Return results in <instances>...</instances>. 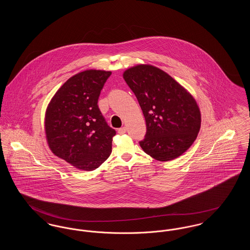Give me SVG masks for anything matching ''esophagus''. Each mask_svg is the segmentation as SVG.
<instances>
[{
    "instance_id": "34e87169",
    "label": "esophagus",
    "mask_w": 250,
    "mask_h": 250,
    "mask_svg": "<svg viewBox=\"0 0 250 250\" xmlns=\"http://www.w3.org/2000/svg\"><path fill=\"white\" fill-rule=\"evenodd\" d=\"M126 132V128L125 127V126H123V127H121L118 129V133H119L120 135H123V134H125Z\"/></svg>"
}]
</instances>
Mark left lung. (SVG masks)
Here are the masks:
<instances>
[{"label":"left lung","mask_w":250,"mask_h":250,"mask_svg":"<svg viewBox=\"0 0 250 250\" xmlns=\"http://www.w3.org/2000/svg\"><path fill=\"white\" fill-rule=\"evenodd\" d=\"M146 122L140 145L147 155L168 161L184 154L201 128V112L195 99L166 72L140 64L124 73Z\"/></svg>","instance_id":"1"}]
</instances>
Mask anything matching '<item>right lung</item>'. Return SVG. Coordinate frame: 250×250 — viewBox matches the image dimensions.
Wrapping results in <instances>:
<instances>
[{"instance_id": "add662e5", "label": "right lung", "mask_w": 250, "mask_h": 250, "mask_svg": "<svg viewBox=\"0 0 250 250\" xmlns=\"http://www.w3.org/2000/svg\"><path fill=\"white\" fill-rule=\"evenodd\" d=\"M111 72L86 70L71 77L48 104L45 129L52 153L83 170H94L111 153V128L97 102Z\"/></svg>"}]
</instances>
